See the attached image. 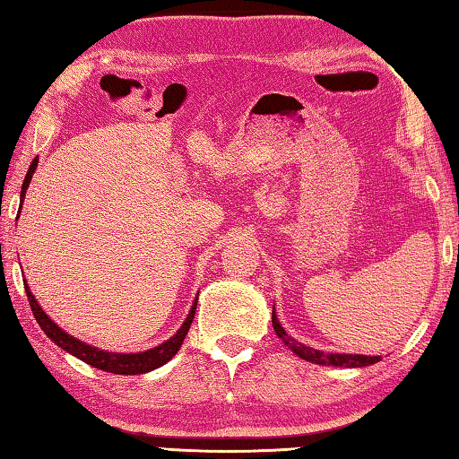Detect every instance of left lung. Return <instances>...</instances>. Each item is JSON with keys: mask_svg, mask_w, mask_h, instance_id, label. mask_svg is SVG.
<instances>
[{"mask_svg": "<svg viewBox=\"0 0 459 459\" xmlns=\"http://www.w3.org/2000/svg\"><path fill=\"white\" fill-rule=\"evenodd\" d=\"M273 326L276 330L278 338H282L286 344L292 348L294 354H299L302 360H308L314 364H322V366H344V368H362V366H370L380 362V356H362V354H325L320 352V350H314L304 346L300 342H296L289 334H286V330L281 326V322H278L276 314L273 310Z\"/></svg>", "mask_w": 459, "mask_h": 459, "instance_id": "left-lung-1", "label": "left lung"}]
</instances>
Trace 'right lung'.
I'll use <instances>...</instances> for the list:
<instances>
[{
    "instance_id": "obj_1",
    "label": "right lung",
    "mask_w": 459,
    "mask_h": 459,
    "mask_svg": "<svg viewBox=\"0 0 459 459\" xmlns=\"http://www.w3.org/2000/svg\"><path fill=\"white\" fill-rule=\"evenodd\" d=\"M35 167H38V159H33V163L30 165V169H27V175L23 178V186H22V201L25 199V191H27V186H30V181L35 173ZM25 294H27V300H30V307H31L35 320H38L41 330L53 340V342L61 346L63 350H67L69 354L77 356L79 360H83L89 366L99 368V370H105V372H111V374H123V376L145 374V372H151V370H155V368H160L163 364H167L170 358L178 352V348H181L186 332L193 325L195 310H196V302H195L191 312H188V316L185 320V325L178 328V332L173 338L167 340V342H163L160 346L147 350V352H139V354H113V352H105V350H99V348L81 342V340L69 336L67 332H63L56 325V322H51L48 314L41 310L38 300L33 299V294L30 292V289H27V284H25ZM196 300H199V296H196Z\"/></svg>"
}]
</instances>
